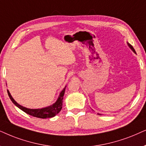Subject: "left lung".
<instances>
[{"mask_svg": "<svg viewBox=\"0 0 146 146\" xmlns=\"http://www.w3.org/2000/svg\"><path fill=\"white\" fill-rule=\"evenodd\" d=\"M128 44V45H129V47L130 48H131V49L132 50H133V51L134 52V53H135V50H134V48H133V46H132L131 45V44H129V43H127ZM99 115H100V114H99Z\"/></svg>", "mask_w": 146, "mask_h": 146, "instance_id": "left-lung-1", "label": "left lung"}]
</instances>
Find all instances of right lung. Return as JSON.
<instances>
[{
  "instance_id": "add662e5",
  "label": "right lung",
  "mask_w": 146,
  "mask_h": 146,
  "mask_svg": "<svg viewBox=\"0 0 146 146\" xmlns=\"http://www.w3.org/2000/svg\"><path fill=\"white\" fill-rule=\"evenodd\" d=\"M65 87L63 89V91H61L60 93L59 98L57 102L52 106L47 108H44L42 109H36V110H33V109H28L23 107L19 105V104L15 102L14 99L12 98L11 93H9V90H7L8 95H9L10 99L12 101V102L17 107H18L19 109H21V110L26 113L29 114V115L33 116V117H38V118H41V119H46V118H49V117H53L54 116H55L57 113H59L60 111L61 110L62 106H63V96L64 93H65Z\"/></svg>"
}]
</instances>
